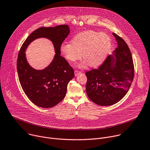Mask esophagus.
I'll use <instances>...</instances> for the list:
<instances>
[{"mask_svg":"<svg viewBox=\"0 0 150 150\" xmlns=\"http://www.w3.org/2000/svg\"><path fill=\"white\" fill-rule=\"evenodd\" d=\"M81 72L80 71H79V70H74V74H75V76H77L78 74H79L80 73H81Z\"/></svg>","mask_w":150,"mask_h":150,"instance_id":"34e87169","label":"esophagus"}]
</instances>
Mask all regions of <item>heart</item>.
<instances>
[{"mask_svg":"<svg viewBox=\"0 0 150 150\" xmlns=\"http://www.w3.org/2000/svg\"><path fill=\"white\" fill-rule=\"evenodd\" d=\"M110 47V38L106 34L86 31L76 35L71 40V43H62L60 51L70 62L78 60L82 56L84 61L80 64L81 67L87 64L90 67H96L105 61Z\"/></svg>","mask_w":150,"mask_h":150,"instance_id":"b5f03b06","label":"heart"}]
</instances>
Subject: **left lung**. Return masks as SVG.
Returning a JSON list of instances; mask_svg holds the SVG:
<instances>
[{
    "label": "left lung",
    "instance_id": "8db88e82",
    "mask_svg": "<svg viewBox=\"0 0 150 150\" xmlns=\"http://www.w3.org/2000/svg\"><path fill=\"white\" fill-rule=\"evenodd\" d=\"M114 56L109 55L98 69L86 72V93L93 102L110 106L120 101L127 94L134 76V66L130 50L116 34Z\"/></svg>",
    "mask_w": 150,
    "mask_h": 150
}]
</instances>
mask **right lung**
I'll list each match as a JSON object with an SVG mask.
<instances>
[{
    "mask_svg": "<svg viewBox=\"0 0 150 150\" xmlns=\"http://www.w3.org/2000/svg\"><path fill=\"white\" fill-rule=\"evenodd\" d=\"M69 33L67 25L41 27L30 34L21 47L17 59L19 82L29 99L39 107L52 108L60 102L66 96L68 83L74 77L73 67L60 55V46ZM41 37L53 42L56 55L47 68L37 71L27 63L24 51L32 41Z\"/></svg>",
    "mask_w": 150,
    "mask_h": 150,
    "instance_id": "add662e5",
    "label": "right lung"
}]
</instances>
